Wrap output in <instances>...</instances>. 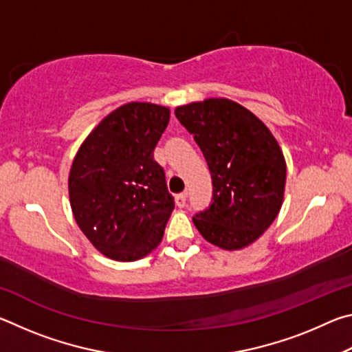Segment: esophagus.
I'll return each mask as SVG.
<instances>
[{
	"instance_id": "1",
	"label": "esophagus",
	"mask_w": 352,
	"mask_h": 352,
	"mask_svg": "<svg viewBox=\"0 0 352 352\" xmlns=\"http://www.w3.org/2000/svg\"><path fill=\"white\" fill-rule=\"evenodd\" d=\"M175 204L178 208H184L186 206V192H182L175 195Z\"/></svg>"
}]
</instances>
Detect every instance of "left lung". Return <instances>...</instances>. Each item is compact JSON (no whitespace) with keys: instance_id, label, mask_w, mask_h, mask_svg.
Here are the masks:
<instances>
[{"instance_id":"obj_1","label":"left lung","mask_w":352,"mask_h":352,"mask_svg":"<svg viewBox=\"0 0 352 352\" xmlns=\"http://www.w3.org/2000/svg\"><path fill=\"white\" fill-rule=\"evenodd\" d=\"M182 126L204 152L212 201L192 217L200 234L223 250L248 247L281 210L285 160L275 136L234 100L205 99L175 109Z\"/></svg>"}]
</instances>
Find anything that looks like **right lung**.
I'll list each match as a JSON object with an SVG mask.
<instances>
[{"label":"right lung","instance_id":"add662e5","mask_svg":"<svg viewBox=\"0 0 352 352\" xmlns=\"http://www.w3.org/2000/svg\"><path fill=\"white\" fill-rule=\"evenodd\" d=\"M169 118L168 107L126 104L105 116L77 151L68 178L71 210L107 258L136 261L163 239L174 197L153 151Z\"/></svg>","mask_w":352,"mask_h":352}]
</instances>
